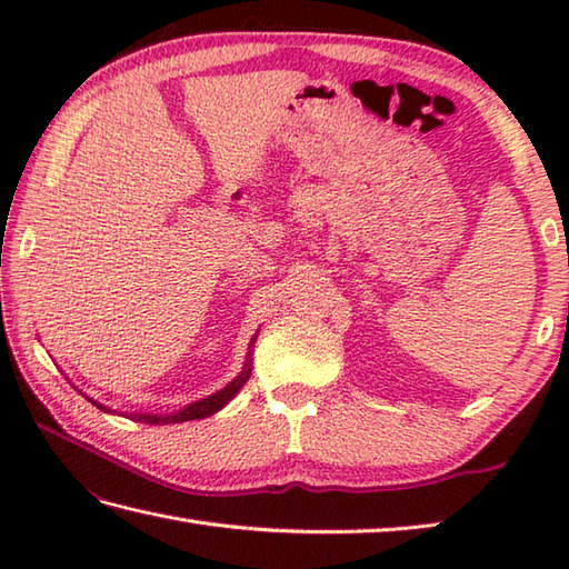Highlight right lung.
Returning <instances> with one entry per match:
<instances>
[{
  "instance_id": "add662e5",
  "label": "right lung",
  "mask_w": 569,
  "mask_h": 569,
  "mask_svg": "<svg viewBox=\"0 0 569 569\" xmlns=\"http://www.w3.org/2000/svg\"><path fill=\"white\" fill-rule=\"evenodd\" d=\"M257 335H259V332H257ZM257 335H253L251 342H249V352H247L244 369H241L239 377H234L232 381H229V383L224 386V389H220V391L208 396V398H200V401H192V403H188L186 408L176 410V413H163V416H159V413H129V418H131V420L149 422V426H168V422H186V420H198V418L214 416L217 410H222V408L239 393L241 386L247 383L249 373H251V365H253V361H251V352H253V349H251V347H253V342H257ZM88 401H92V398H88ZM92 406L102 408L104 413H117V410H110V408L98 403V401H92ZM119 416H127V413H119Z\"/></svg>"
}]
</instances>
